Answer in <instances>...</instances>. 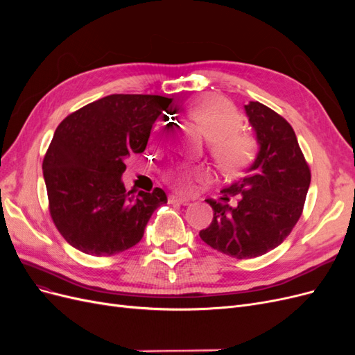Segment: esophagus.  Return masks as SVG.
Instances as JSON below:
<instances>
[{
  "label": "esophagus",
  "instance_id": "1",
  "mask_svg": "<svg viewBox=\"0 0 355 355\" xmlns=\"http://www.w3.org/2000/svg\"><path fill=\"white\" fill-rule=\"evenodd\" d=\"M168 201L171 204H182V206H189L191 204V200L189 198H185V197H176V196H171L168 198Z\"/></svg>",
  "mask_w": 355,
  "mask_h": 355
}]
</instances>
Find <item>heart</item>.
<instances>
[{"label":"heart","mask_w":355,"mask_h":355,"mask_svg":"<svg viewBox=\"0 0 355 355\" xmlns=\"http://www.w3.org/2000/svg\"><path fill=\"white\" fill-rule=\"evenodd\" d=\"M191 112L213 142V153L222 167L234 170L244 166L252 155V142L247 137L232 135L239 130L240 118L232 106L218 96L201 94L191 102ZM187 173L179 176L184 184Z\"/></svg>","instance_id":"obj_1"}]
</instances>
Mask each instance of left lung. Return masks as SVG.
Returning a JSON list of instances; mask_svg holds the SVG:
<instances>
[{
	"mask_svg": "<svg viewBox=\"0 0 355 355\" xmlns=\"http://www.w3.org/2000/svg\"><path fill=\"white\" fill-rule=\"evenodd\" d=\"M259 149L243 178L223 188L210 227L200 237L213 249L250 259L280 245L292 232L306 198L311 171L296 135L282 115L259 102L244 105ZM231 196L239 202L230 207Z\"/></svg>",
	"mask_w": 355,
	"mask_h": 355,
	"instance_id": "1",
	"label": "left lung"
}]
</instances>
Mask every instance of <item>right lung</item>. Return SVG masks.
<instances>
[{
  "label": "right lung",
  "mask_w": 355,
  "mask_h": 355,
  "mask_svg": "<svg viewBox=\"0 0 355 355\" xmlns=\"http://www.w3.org/2000/svg\"><path fill=\"white\" fill-rule=\"evenodd\" d=\"M173 99L111 94L63 120L42 161L50 214L75 249L112 256L136 245L166 192L125 191L124 161L145 151L153 124Z\"/></svg>",
  "instance_id": "1"
}]
</instances>
